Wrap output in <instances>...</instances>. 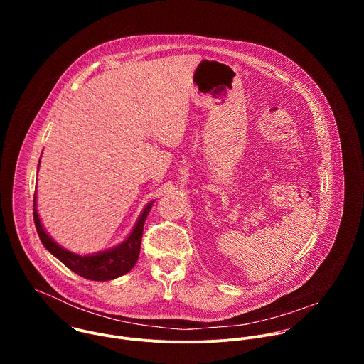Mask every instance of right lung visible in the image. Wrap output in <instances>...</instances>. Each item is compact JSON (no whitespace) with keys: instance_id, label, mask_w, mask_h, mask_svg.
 Masks as SVG:
<instances>
[{"instance_id":"obj_1","label":"right lung","mask_w":364,"mask_h":364,"mask_svg":"<svg viewBox=\"0 0 364 364\" xmlns=\"http://www.w3.org/2000/svg\"><path fill=\"white\" fill-rule=\"evenodd\" d=\"M151 205H152V203H149L145 207L142 215L139 216V220L136 222L134 230L131 232V235L128 236V239L125 242H122L119 246H117L111 250H105V252L89 255V256H80V255H76V253H72V252L63 249L46 233V230L43 229V226L40 223L37 209H36V193H34L33 218H34L36 230H37L38 237H40L41 243L44 245V247L51 255H55L59 261H62L70 271H73L75 274H77L86 279L109 281V279L125 275L136 264L138 256H139V249H141L144 223L151 210Z\"/></svg>"}]
</instances>
